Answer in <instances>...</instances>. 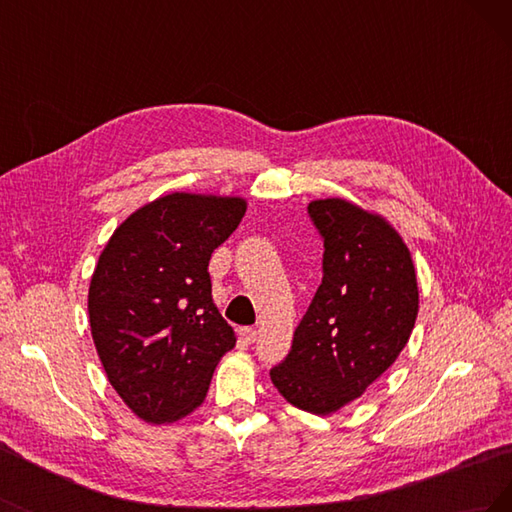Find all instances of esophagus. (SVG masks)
I'll return each instance as SVG.
<instances>
[{"label": "esophagus", "mask_w": 512, "mask_h": 512, "mask_svg": "<svg viewBox=\"0 0 512 512\" xmlns=\"http://www.w3.org/2000/svg\"><path fill=\"white\" fill-rule=\"evenodd\" d=\"M239 337L243 339L245 344H254L258 333H256V329H252V327H243V329H239Z\"/></svg>", "instance_id": "obj_1"}]
</instances>
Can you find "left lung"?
<instances>
[{"label": "left lung", "instance_id": "obj_1", "mask_svg": "<svg viewBox=\"0 0 512 512\" xmlns=\"http://www.w3.org/2000/svg\"><path fill=\"white\" fill-rule=\"evenodd\" d=\"M324 241L318 286L271 380L305 412L331 414L365 393L406 348L418 314L410 250L376 213L342 198L314 200Z\"/></svg>", "mask_w": 512, "mask_h": 512}]
</instances>
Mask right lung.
Instances as JSON below:
<instances>
[{
  "instance_id": "1",
  "label": "right lung",
  "mask_w": 512,
  "mask_h": 512,
  "mask_svg": "<svg viewBox=\"0 0 512 512\" xmlns=\"http://www.w3.org/2000/svg\"><path fill=\"white\" fill-rule=\"evenodd\" d=\"M245 209L239 196L168 194L134 211L100 254L87 301L91 337L108 382L145 423L194 412L235 348L207 267Z\"/></svg>"
}]
</instances>
